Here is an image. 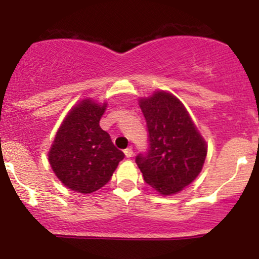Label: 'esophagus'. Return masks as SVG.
<instances>
[{"label":"esophagus","instance_id":"esophagus-1","mask_svg":"<svg viewBox=\"0 0 259 259\" xmlns=\"http://www.w3.org/2000/svg\"><path fill=\"white\" fill-rule=\"evenodd\" d=\"M124 154H125L126 158H130V157H133V150L132 148H126V150L124 151Z\"/></svg>","mask_w":259,"mask_h":259}]
</instances>
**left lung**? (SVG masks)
<instances>
[{"label":"left lung","instance_id":"1","mask_svg":"<svg viewBox=\"0 0 259 259\" xmlns=\"http://www.w3.org/2000/svg\"><path fill=\"white\" fill-rule=\"evenodd\" d=\"M148 129L150 148L136 157L144 180L168 196L180 192L201 173L207 142L185 106L173 94L156 91L139 100Z\"/></svg>","mask_w":259,"mask_h":259}]
</instances>
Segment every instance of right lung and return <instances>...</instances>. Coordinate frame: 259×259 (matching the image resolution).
<instances>
[{
  "mask_svg": "<svg viewBox=\"0 0 259 259\" xmlns=\"http://www.w3.org/2000/svg\"><path fill=\"white\" fill-rule=\"evenodd\" d=\"M107 103L85 99L68 112L49 151L53 173L65 187L91 194L111 180L124 153L101 129Z\"/></svg>",
  "mask_w": 259,
  "mask_h": 259,
  "instance_id": "1",
  "label": "right lung"
}]
</instances>
